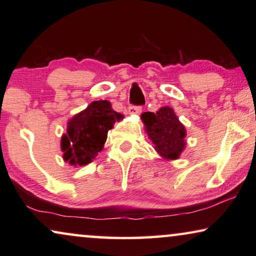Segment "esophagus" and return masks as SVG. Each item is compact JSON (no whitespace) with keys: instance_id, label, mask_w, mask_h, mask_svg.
Returning a JSON list of instances; mask_svg holds the SVG:
<instances>
[{"instance_id":"obj_1","label":"esophagus","mask_w":256,"mask_h":256,"mask_svg":"<svg viewBox=\"0 0 256 256\" xmlns=\"http://www.w3.org/2000/svg\"><path fill=\"white\" fill-rule=\"evenodd\" d=\"M128 112H129V114H132V116H138V114L142 113V107L132 105V106H129Z\"/></svg>"}]
</instances>
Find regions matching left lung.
I'll return each instance as SVG.
<instances>
[{
    "label": "left lung",
    "mask_w": 256,
    "mask_h": 256,
    "mask_svg": "<svg viewBox=\"0 0 256 256\" xmlns=\"http://www.w3.org/2000/svg\"><path fill=\"white\" fill-rule=\"evenodd\" d=\"M140 118L159 156L166 160L179 158L186 146V128L171 107L164 106L156 113L146 112Z\"/></svg>",
    "instance_id": "left-lung-1"
}]
</instances>
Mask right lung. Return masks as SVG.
<instances>
[{
	"label": "right lung",
	"instance_id": "add662e5",
	"mask_svg": "<svg viewBox=\"0 0 256 256\" xmlns=\"http://www.w3.org/2000/svg\"><path fill=\"white\" fill-rule=\"evenodd\" d=\"M124 116L116 112L107 100L92 102L69 120L61 138L64 159L70 165L83 166L97 157L106 142L107 132Z\"/></svg>",
	"mask_w": 256,
	"mask_h": 256
}]
</instances>
